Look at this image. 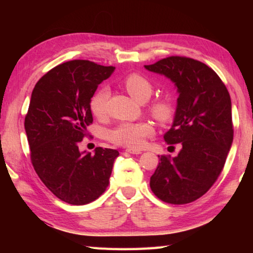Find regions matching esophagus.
Masks as SVG:
<instances>
[{"instance_id":"34e87169","label":"esophagus","mask_w":253,"mask_h":253,"mask_svg":"<svg viewBox=\"0 0 253 253\" xmlns=\"http://www.w3.org/2000/svg\"><path fill=\"white\" fill-rule=\"evenodd\" d=\"M126 152L130 153V154H135V155H138V154H142V151H140V149H134V148H127Z\"/></svg>"}]
</instances>
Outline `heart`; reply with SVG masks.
Segmentation results:
<instances>
[{"label": "heart", "instance_id": "b5f03b06", "mask_svg": "<svg viewBox=\"0 0 253 253\" xmlns=\"http://www.w3.org/2000/svg\"><path fill=\"white\" fill-rule=\"evenodd\" d=\"M127 92L140 102L146 101L152 96L154 87L146 77L139 74H130L123 80ZM109 89L101 87L90 100V110L96 117L101 118L106 115L107 101L109 98ZM148 113L161 123H168L173 117L174 105L169 97H156L148 104ZM153 125L149 122L121 123L108 131V139L122 146L137 148L144 144L147 137L154 134Z\"/></svg>", "mask_w": 253, "mask_h": 253}]
</instances>
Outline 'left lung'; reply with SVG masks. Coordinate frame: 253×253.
Instances as JSON below:
<instances>
[{
    "instance_id": "obj_1",
    "label": "left lung",
    "mask_w": 253,
    "mask_h": 253,
    "mask_svg": "<svg viewBox=\"0 0 253 253\" xmlns=\"http://www.w3.org/2000/svg\"><path fill=\"white\" fill-rule=\"evenodd\" d=\"M145 68L168 77L177 87L176 113L164 139L182 147L175 157L158 156L149 185L163 202L191 203L215 183L232 145L229 91L215 71L192 58L172 55Z\"/></svg>"
}]
</instances>
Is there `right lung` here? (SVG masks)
Here are the masks:
<instances>
[{"label":"right lung","mask_w":253,"mask_h":253,"mask_svg":"<svg viewBox=\"0 0 253 253\" xmlns=\"http://www.w3.org/2000/svg\"><path fill=\"white\" fill-rule=\"evenodd\" d=\"M114 70L72 60L46 72L32 91L24 119L32 165L44 185L66 203H90L109 184L118 151L97 147L95 154H84L79 143L93 121V93Z\"/></svg>","instance_id":"obj_1"}]
</instances>
